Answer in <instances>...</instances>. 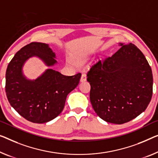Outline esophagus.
Returning a JSON list of instances; mask_svg holds the SVG:
<instances>
[{
    "instance_id": "34e87169",
    "label": "esophagus",
    "mask_w": 158,
    "mask_h": 158,
    "mask_svg": "<svg viewBox=\"0 0 158 158\" xmlns=\"http://www.w3.org/2000/svg\"><path fill=\"white\" fill-rule=\"evenodd\" d=\"M86 80V74H82V75H81V82H84V81H85Z\"/></svg>"
}]
</instances>
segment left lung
<instances>
[{
    "label": "left lung",
    "instance_id": "8db88e82",
    "mask_svg": "<svg viewBox=\"0 0 158 158\" xmlns=\"http://www.w3.org/2000/svg\"><path fill=\"white\" fill-rule=\"evenodd\" d=\"M111 56L99 60L87 72L90 101L103 121L123 124L146 109L153 78L146 58L135 44H121Z\"/></svg>",
    "mask_w": 158,
    "mask_h": 158
}]
</instances>
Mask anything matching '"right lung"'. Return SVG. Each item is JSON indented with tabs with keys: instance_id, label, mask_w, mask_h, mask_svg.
<instances>
[{
	"instance_id": "1",
	"label": "right lung",
	"mask_w": 158,
	"mask_h": 158,
	"mask_svg": "<svg viewBox=\"0 0 158 158\" xmlns=\"http://www.w3.org/2000/svg\"><path fill=\"white\" fill-rule=\"evenodd\" d=\"M33 56L48 66L56 63L55 54L48 44L31 42L21 48L8 64L5 88L9 103L21 116L32 123H44L61 114L67 95L78 85L81 74L65 76L49 69L34 81L27 80L23 75L22 67Z\"/></svg>"
}]
</instances>
